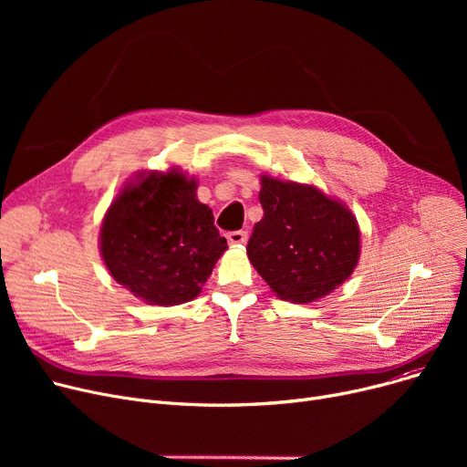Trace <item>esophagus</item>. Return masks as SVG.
Listing matches in <instances>:
<instances>
[{
    "label": "esophagus",
    "instance_id": "34e87169",
    "mask_svg": "<svg viewBox=\"0 0 467 467\" xmlns=\"http://www.w3.org/2000/svg\"><path fill=\"white\" fill-rule=\"evenodd\" d=\"M229 244H234V246H240V244L248 242V233L246 231H231L227 233Z\"/></svg>",
    "mask_w": 467,
    "mask_h": 467
}]
</instances>
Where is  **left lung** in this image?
Masks as SVG:
<instances>
[{"label": "left lung", "instance_id": "8db88e82", "mask_svg": "<svg viewBox=\"0 0 467 467\" xmlns=\"http://www.w3.org/2000/svg\"><path fill=\"white\" fill-rule=\"evenodd\" d=\"M263 219L248 257L284 301L312 303L345 282L358 265L359 229L340 202L312 185L261 178Z\"/></svg>", "mask_w": 467, "mask_h": 467}]
</instances>
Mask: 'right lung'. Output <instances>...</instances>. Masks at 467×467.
<instances>
[{
	"instance_id": "obj_1",
	"label": "right lung",
	"mask_w": 467,
	"mask_h": 467,
	"mask_svg": "<svg viewBox=\"0 0 467 467\" xmlns=\"http://www.w3.org/2000/svg\"><path fill=\"white\" fill-rule=\"evenodd\" d=\"M100 250L111 276L136 297L171 306L199 296L227 250L196 182L180 171L145 176L109 206Z\"/></svg>"
}]
</instances>
